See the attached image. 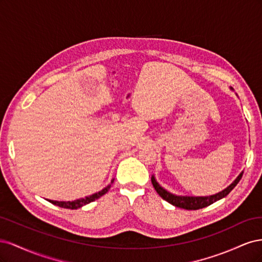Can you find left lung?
Here are the masks:
<instances>
[{
	"label": "left lung",
	"instance_id": "8db88e82",
	"mask_svg": "<svg viewBox=\"0 0 262 262\" xmlns=\"http://www.w3.org/2000/svg\"><path fill=\"white\" fill-rule=\"evenodd\" d=\"M243 173H244V171H242L241 175L235 179L233 184L229 185L226 189L223 190V191H221L216 194L210 195V196H179V195L171 194L170 192L166 191L164 188H162L160 185L157 184V181L155 180L154 176L152 177V184L156 190V192L160 194V196L163 198L165 201L169 202L170 204L175 205V207H177V208H181L185 210H199V209H202L205 207H209V205H211L212 203L216 202L217 200L222 199V198L226 196L236 187V185L238 184L239 180L243 177Z\"/></svg>",
	"mask_w": 262,
	"mask_h": 262
}]
</instances>
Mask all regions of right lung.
Here are the masks:
<instances>
[{
    "label": "right lung",
    "instance_id": "obj_1",
    "mask_svg": "<svg viewBox=\"0 0 262 262\" xmlns=\"http://www.w3.org/2000/svg\"><path fill=\"white\" fill-rule=\"evenodd\" d=\"M114 182V179L112 180V184ZM110 187H112V185H108L106 188H104L101 190V191L97 192V193H94L90 196H85L83 198V199H78V200H75V201H68V202H64V201H53V200H48L49 202H51L52 204L54 205H58V207L60 208H64V209H71V210H76L78 208L83 207V205L85 204H89L95 200H97L98 198L102 196L105 193L108 192V190L110 189Z\"/></svg>",
    "mask_w": 262,
    "mask_h": 262
}]
</instances>
